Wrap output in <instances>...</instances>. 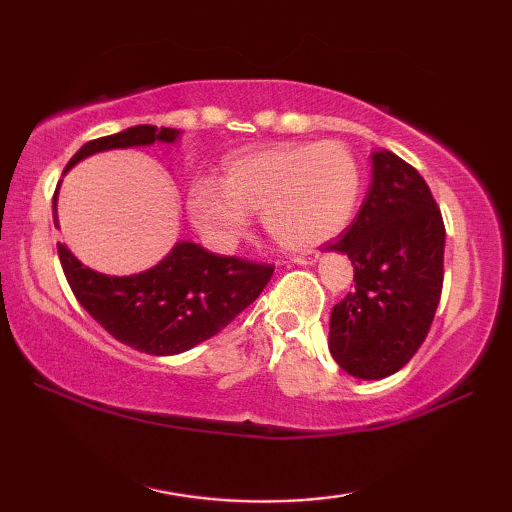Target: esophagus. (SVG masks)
<instances>
[{
  "label": "esophagus",
  "mask_w": 512,
  "mask_h": 512,
  "mask_svg": "<svg viewBox=\"0 0 512 512\" xmlns=\"http://www.w3.org/2000/svg\"><path fill=\"white\" fill-rule=\"evenodd\" d=\"M316 259H318V255H316V253H305V255H293V257H291V262H293V264H302V266H305V264H314Z\"/></svg>",
  "instance_id": "obj_1"
}]
</instances>
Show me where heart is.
<instances>
[{
    "instance_id": "obj_1",
    "label": "heart",
    "mask_w": 512,
    "mask_h": 512,
    "mask_svg": "<svg viewBox=\"0 0 512 512\" xmlns=\"http://www.w3.org/2000/svg\"><path fill=\"white\" fill-rule=\"evenodd\" d=\"M361 194V173L341 142L275 144L230 155L221 183L189 187V219L216 248H232L262 212L275 241L311 250L348 228Z\"/></svg>"
}]
</instances>
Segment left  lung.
I'll list each match as a JSON object with an SVG mask.
<instances>
[{"mask_svg": "<svg viewBox=\"0 0 512 512\" xmlns=\"http://www.w3.org/2000/svg\"><path fill=\"white\" fill-rule=\"evenodd\" d=\"M366 201L327 250L348 255L354 289L329 316V352L352 377L384 379L427 339L443 291L445 225L429 185L379 149Z\"/></svg>", "mask_w": 512, "mask_h": 512, "instance_id": "obj_1", "label": "left lung"}]
</instances>
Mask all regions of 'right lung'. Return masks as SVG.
I'll use <instances>...</instances> for the list:
<instances>
[{"instance_id":"obj_1","label":"right lung","mask_w":512,"mask_h":512,"mask_svg":"<svg viewBox=\"0 0 512 512\" xmlns=\"http://www.w3.org/2000/svg\"><path fill=\"white\" fill-rule=\"evenodd\" d=\"M178 137L176 128H126L83 144L65 171L94 153L173 144ZM58 189L60 183L54 194L56 225ZM58 257L81 307L117 341L155 357L187 352L212 339L255 302L273 275V266L207 253L194 241H178L149 271L121 277L83 266L65 244H58Z\"/></svg>"}]
</instances>
